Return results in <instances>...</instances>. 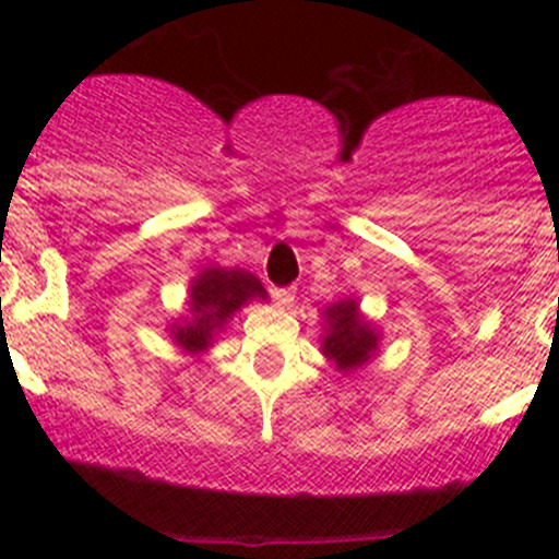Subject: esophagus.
<instances>
[{
	"label": "esophagus",
	"instance_id": "obj_1",
	"mask_svg": "<svg viewBox=\"0 0 559 559\" xmlns=\"http://www.w3.org/2000/svg\"><path fill=\"white\" fill-rule=\"evenodd\" d=\"M273 300L278 302V306L289 308L292 302H295V289H273Z\"/></svg>",
	"mask_w": 559,
	"mask_h": 559
}]
</instances>
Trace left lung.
I'll use <instances>...</instances> for the list:
<instances>
[{"mask_svg": "<svg viewBox=\"0 0 559 559\" xmlns=\"http://www.w3.org/2000/svg\"><path fill=\"white\" fill-rule=\"evenodd\" d=\"M326 319H330V332H326L321 348L326 357L335 359L337 368L352 370L373 354L379 337L370 330L368 321H362V316L357 313V302L343 300L326 308Z\"/></svg>", "mask_w": 559, "mask_h": 559, "instance_id": "8db88e82", "label": "left lung"}]
</instances>
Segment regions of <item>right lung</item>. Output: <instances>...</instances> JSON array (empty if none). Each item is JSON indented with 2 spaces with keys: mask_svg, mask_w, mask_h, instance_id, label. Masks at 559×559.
<instances>
[{
  "mask_svg": "<svg viewBox=\"0 0 559 559\" xmlns=\"http://www.w3.org/2000/svg\"><path fill=\"white\" fill-rule=\"evenodd\" d=\"M251 297H264V286L246 270H205L191 286V321L175 326V341L186 352H202L213 332Z\"/></svg>",
  "mask_w": 559,
  "mask_h": 559,
  "instance_id": "1",
  "label": "right lung"
}]
</instances>
